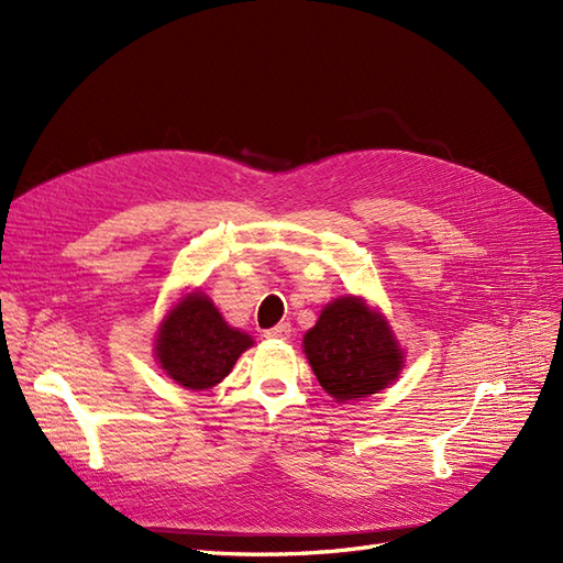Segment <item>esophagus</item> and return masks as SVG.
I'll use <instances>...</instances> for the list:
<instances>
[{
	"instance_id": "1",
	"label": "esophagus",
	"mask_w": 563,
	"mask_h": 563,
	"mask_svg": "<svg viewBox=\"0 0 563 563\" xmlns=\"http://www.w3.org/2000/svg\"><path fill=\"white\" fill-rule=\"evenodd\" d=\"M291 333H294V329H291V323H277V327H272V329H267V331H265V338H277V340H288V338H291Z\"/></svg>"
}]
</instances>
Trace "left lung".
Masks as SVG:
<instances>
[{
  "mask_svg": "<svg viewBox=\"0 0 563 563\" xmlns=\"http://www.w3.org/2000/svg\"><path fill=\"white\" fill-rule=\"evenodd\" d=\"M302 345L319 385L338 401L376 395L404 364L387 321L354 296L323 308Z\"/></svg>",
  "mask_w": 563,
  "mask_h": 563,
  "instance_id": "1",
  "label": "left lung"
}]
</instances>
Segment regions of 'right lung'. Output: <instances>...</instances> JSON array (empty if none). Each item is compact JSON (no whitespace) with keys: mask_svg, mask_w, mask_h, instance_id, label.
<instances>
[{"mask_svg":"<svg viewBox=\"0 0 563 563\" xmlns=\"http://www.w3.org/2000/svg\"><path fill=\"white\" fill-rule=\"evenodd\" d=\"M253 340L230 329L213 302L192 294L164 321L157 338V360L176 383L207 389L223 380Z\"/></svg>","mask_w":563,"mask_h":563,"instance_id":"add662e5","label":"right lung"}]
</instances>
